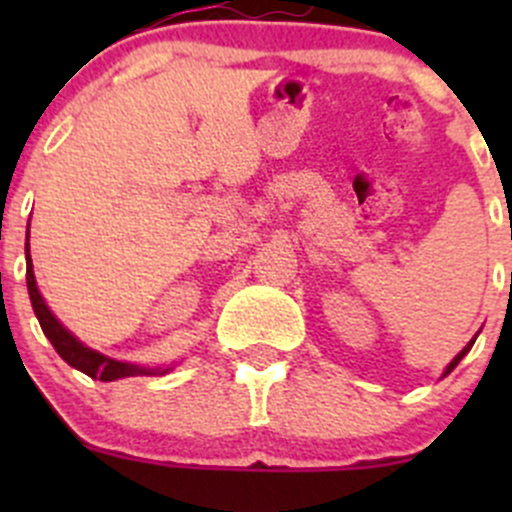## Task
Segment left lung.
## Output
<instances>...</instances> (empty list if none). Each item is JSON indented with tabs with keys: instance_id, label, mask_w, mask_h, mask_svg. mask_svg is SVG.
Wrapping results in <instances>:
<instances>
[{
	"instance_id": "8db88e82",
	"label": "left lung",
	"mask_w": 512,
	"mask_h": 512,
	"mask_svg": "<svg viewBox=\"0 0 512 512\" xmlns=\"http://www.w3.org/2000/svg\"><path fill=\"white\" fill-rule=\"evenodd\" d=\"M473 342H476V337H473V339H471V342H468V344H466V347H463V352H458V354H456V359H453V361H451V364H448V366H446V371H443V376H448V374H451V371H453V369H456V366H458V361H461V359H463V356H466L468 352H471Z\"/></svg>"
}]
</instances>
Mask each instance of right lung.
I'll return each mask as SVG.
<instances>
[{
    "mask_svg": "<svg viewBox=\"0 0 512 512\" xmlns=\"http://www.w3.org/2000/svg\"><path fill=\"white\" fill-rule=\"evenodd\" d=\"M27 289H29V299H32V307L36 319L41 324V332L46 334L51 344H54L56 354L66 361L74 369L84 371L86 376L91 379H101V381H116V379H126V376H143V374H168V369H146V366H136V364H126V361H116L111 356H103L94 352V349L84 347L59 319L51 314V309L46 307L44 297L39 294V287H36L34 280V267H32V255H29V235H27Z\"/></svg>",
    "mask_w": 512,
    "mask_h": 512,
    "instance_id": "right-lung-1",
    "label": "right lung"
}]
</instances>
